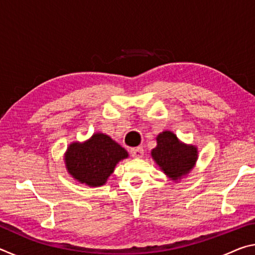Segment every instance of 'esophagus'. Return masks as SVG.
<instances>
[{
    "instance_id": "1",
    "label": "esophagus",
    "mask_w": 255,
    "mask_h": 255,
    "mask_svg": "<svg viewBox=\"0 0 255 255\" xmlns=\"http://www.w3.org/2000/svg\"><path fill=\"white\" fill-rule=\"evenodd\" d=\"M130 154L132 157H143L144 155V148L143 147H135L130 149Z\"/></svg>"
}]
</instances>
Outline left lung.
Here are the masks:
<instances>
[{
	"instance_id": "8db88e82",
	"label": "left lung",
	"mask_w": 255,
	"mask_h": 255,
	"mask_svg": "<svg viewBox=\"0 0 255 255\" xmlns=\"http://www.w3.org/2000/svg\"><path fill=\"white\" fill-rule=\"evenodd\" d=\"M157 145L152 157L170 179L178 181L193 169L198 158L196 146L181 143L172 131H163L156 137Z\"/></svg>"
}]
</instances>
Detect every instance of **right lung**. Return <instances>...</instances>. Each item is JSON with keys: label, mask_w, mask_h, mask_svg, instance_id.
I'll return each instance as SVG.
<instances>
[{"label": "right lung", "mask_w": 255, "mask_h": 255, "mask_svg": "<svg viewBox=\"0 0 255 255\" xmlns=\"http://www.w3.org/2000/svg\"><path fill=\"white\" fill-rule=\"evenodd\" d=\"M127 150L106 133L97 132L84 143H72L65 153L67 172L82 184L103 185Z\"/></svg>", "instance_id": "right-lung-1"}]
</instances>
